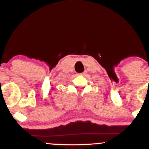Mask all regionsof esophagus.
<instances>
[{"label":"esophagus","mask_w":149,"mask_h":149,"mask_svg":"<svg viewBox=\"0 0 149 149\" xmlns=\"http://www.w3.org/2000/svg\"><path fill=\"white\" fill-rule=\"evenodd\" d=\"M86 73V71L83 72V73H79V74H80V75H82V76H83V75H85Z\"/></svg>","instance_id":"obj_1"}]
</instances>
